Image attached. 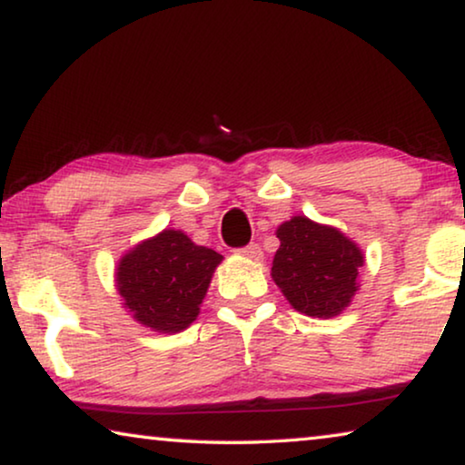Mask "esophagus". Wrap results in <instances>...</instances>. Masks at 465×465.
I'll list each match as a JSON object with an SVG mask.
<instances>
[{"label":"esophagus","mask_w":465,"mask_h":465,"mask_svg":"<svg viewBox=\"0 0 465 465\" xmlns=\"http://www.w3.org/2000/svg\"><path fill=\"white\" fill-rule=\"evenodd\" d=\"M239 253L243 255V258H247V260H262V249H260V245H255V243H252V245H247V247H243V249H239Z\"/></svg>","instance_id":"1"}]
</instances>
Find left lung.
<instances>
[{
	"instance_id": "1",
	"label": "left lung",
	"mask_w": 465,
	"mask_h": 465,
	"mask_svg": "<svg viewBox=\"0 0 465 465\" xmlns=\"http://www.w3.org/2000/svg\"><path fill=\"white\" fill-rule=\"evenodd\" d=\"M281 245L271 277L295 311L312 319H333L359 292L362 249L340 228L293 216L277 228Z\"/></svg>"
}]
</instances>
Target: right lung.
Wrapping results in <instances>:
<instances>
[{
  "mask_svg": "<svg viewBox=\"0 0 465 465\" xmlns=\"http://www.w3.org/2000/svg\"><path fill=\"white\" fill-rule=\"evenodd\" d=\"M210 247L165 228L121 255L115 287L125 312L157 333H180L197 319L220 262Z\"/></svg>",
  "mask_w": 465,
  "mask_h": 465,
  "instance_id": "right-lung-1",
  "label": "right lung"
}]
</instances>
